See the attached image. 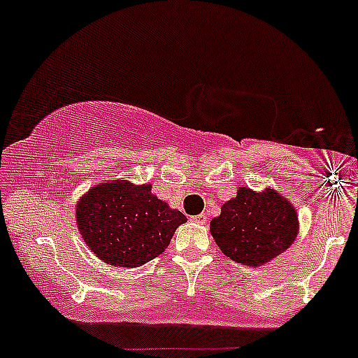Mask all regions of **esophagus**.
<instances>
[{
  "mask_svg": "<svg viewBox=\"0 0 358 358\" xmlns=\"http://www.w3.org/2000/svg\"><path fill=\"white\" fill-rule=\"evenodd\" d=\"M192 220L193 222H196V224H205V222H207V215H205V213H200V215H195V217H192Z\"/></svg>",
  "mask_w": 358,
  "mask_h": 358,
  "instance_id": "1",
  "label": "esophagus"
}]
</instances>
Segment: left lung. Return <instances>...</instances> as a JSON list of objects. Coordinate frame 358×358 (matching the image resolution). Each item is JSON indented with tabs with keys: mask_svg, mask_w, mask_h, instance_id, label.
Wrapping results in <instances>:
<instances>
[{
	"mask_svg": "<svg viewBox=\"0 0 358 358\" xmlns=\"http://www.w3.org/2000/svg\"><path fill=\"white\" fill-rule=\"evenodd\" d=\"M210 232L222 252L244 266H262L296 239L298 215L293 203L273 188L257 193L241 187L236 199L222 205Z\"/></svg>",
	"mask_w": 358,
	"mask_h": 358,
	"instance_id": "1",
	"label": "left lung"
}]
</instances>
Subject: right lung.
Returning a JSON list of instances; mask_svg holds the SVG:
<instances>
[{
    "label": "right lung",
    "instance_id": "1",
    "mask_svg": "<svg viewBox=\"0 0 358 358\" xmlns=\"http://www.w3.org/2000/svg\"><path fill=\"white\" fill-rule=\"evenodd\" d=\"M76 220L82 239L101 261L139 268L165 252L187 217L153 195L150 183L113 180L82 196Z\"/></svg>",
    "mask_w": 358,
    "mask_h": 358
}]
</instances>
